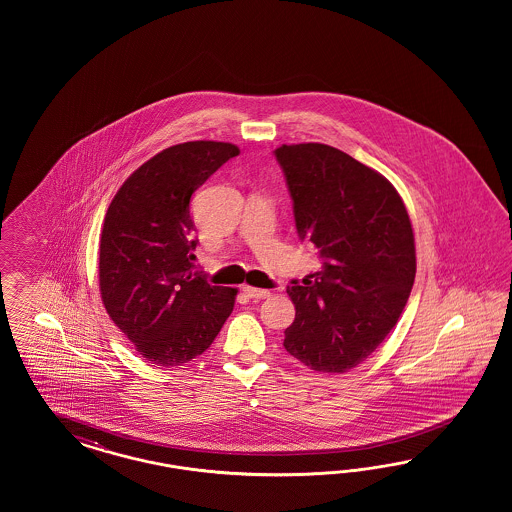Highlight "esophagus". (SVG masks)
Listing matches in <instances>:
<instances>
[{"label": "esophagus", "mask_w": 512, "mask_h": 512, "mask_svg": "<svg viewBox=\"0 0 512 512\" xmlns=\"http://www.w3.org/2000/svg\"><path fill=\"white\" fill-rule=\"evenodd\" d=\"M242 291H244V295L249 296V298H255V300L268 298V296L272 295V293L266 291V289H255V287H251V285H244Z\"/></svg>", "instance_id": "34e87169"}]
</instances>
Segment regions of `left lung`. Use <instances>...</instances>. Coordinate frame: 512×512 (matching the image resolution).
I'll list each match as a JSON object with an SVG mask.
<instances>
[{
	"label": "left lung",
	"mask_w": 512,
	"mask_h": 512,
	"mask_svg": "<svg viewBox=\"0 0 512 512\" xmlns=\"http://www.w3.org/2000/svg\"><path fill=\"white\" fill-rule=\"evenodd\" d=\"M293 199L296 231L323 268L291 281L295 321L283 347L310 370L349 372L396 326L417 257L402 197L383 174L338 148L304 142L276 148Z\"/></svg>",
	"instance_id": "8db88e82"
}]
</instances>
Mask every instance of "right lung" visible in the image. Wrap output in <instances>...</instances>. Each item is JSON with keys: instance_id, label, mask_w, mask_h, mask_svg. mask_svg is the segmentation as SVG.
<instances>
[{"instance_id": "add662e5", "label": "right lung", "mask_w": 512, "mask_h": 512, "mask_svg": "<svg viewBox=\"0 0 512 512\" xmlns=\"http://www.w3.org/2000/svg\"><path fill=\"white\" fill-rule=\"evenodd\" d=\"M240 154L216 140L176 144L140 165L110 202L99 240V291L142 358L182 366L202 355L234 308L236 289L193 272L191 195Z\"/></svg>"}]
</instances>
